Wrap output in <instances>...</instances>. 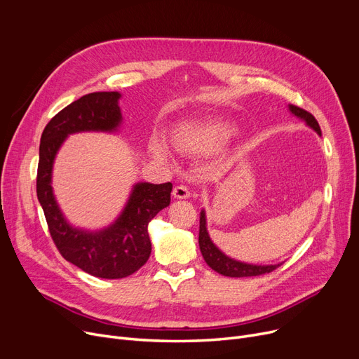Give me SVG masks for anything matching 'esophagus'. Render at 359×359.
<instances>
[{"label":"esophagus","instance_id":"34e87169","mask_svg":"<svg viewBox=\"0 0 359 359\" xmlns=\"http://www.w3.org/2000/svg\"><path fill=\"white\" fill-rule=\"evenodd\" d=\"M173 196H175L176 199H187V198H191L189 187H186V186H183V184L176 186L175 189H173Z\"/></svg>","mask_w":359,"mask_h":359}]
</instances>
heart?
Returning a JSON list of instances; mask_svg holds the SVG:
<instances>
[{"label": "heart", "mask_w": 359, "mask_h": 359, "mask_svg": "<svg viewBox=\"0 0 359 359\" xmlns=\"http://www.w3.org/2000/svg\"><path fill=\"white\" fill-rule=\"evenodd\" d=\"M236 134V125L227 119H211L183 125L175 137V144L195 156H210L219 151ZM154 154L167 157L168 149L161 138L153 142Z\"/></svg>", "instance_id": "1"}]
</instances>
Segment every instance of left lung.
<instances>
[{
  "label": "left lung",
  "mask_w": 359,
  "mask_h": 359,
  "mask_svg": "<svg viewBox=\"0 0 359 359\" xmlns=\"http://www.w3.org/2000/svg\"><path fill=\"white\" fill-rule=\"evenodd\" d=\"M288 110L292 116H297L298 119L306 122V125L310 129H313L317 135L322 137V130H320V126L311 113L292 104H288ZM199 249L206 262V265H208L211 269H214L215 272L230 278L257 276L263 273H269L284 263L280 262V263H275V265H255V263H246L225 255L210 237L208 227H206V212L203 208L199 214Z\"/></svg>",
  "instance_id": "obj_1"
}]
</instances>
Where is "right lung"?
Wrapping results in <instances>:
<instances>
[{
	"instance_id": "right-lung-1",
	"label": "right lung",
	"mask_w": 359,
	"mask_h": 359,
	"mask_svg": "<svg viewBox=\"0 0 359 359\" xmlns=\"http://www.w3.org/2000/svg\"><path fill=\"white\" fill-rule=\"evenodd\" d=\"M119 91H96L72 102L43 129L39 147L36 191L53 243L60 253L81 271L104 279L137 272L151 255L148 224L170 205L172 183L138 182L132 186L121 214L99 230L75 227L55 198L52 172L56 154L72 134H115L122 125Z\"/></svg>"
}]
</instances>
